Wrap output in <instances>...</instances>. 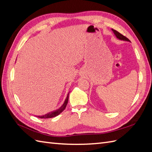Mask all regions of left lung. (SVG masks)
Instances as JSON below:
<instances>
[{
	"label": "left lung",
	"instance_id": "left-lung-1",
	"mask_svg": "<svg viewBox=\"0 0 152 152\" xmlns=\"http://www.w3.org/2000/svg\"><path fill=\"white\" fill-rule=\"evenodd\" d=\"M112 31L114 32V34L115 35V37H117L118 39H119V40H125V41H128V42H130V40L128 39V38H127V37H125V36H124V35L123 34H121V33H119V32H118L117 31H115V30H114V29H112Z\"/></svg>",
	"mask_w": 152,
	"mask_h": 152
}]
</instances>
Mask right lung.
I'll return each instance as SVG.
<instances>
[{
  "mask_svg": "<svg viewBox=\"0 0 152 152\" xmlns=\"http://www.w3.org/2000/svg\"><path fill=\"white\" fill-rule=\"evenodd\" d=\"M69 95L68 94L67 95V97L65 100V101H64V104H63V106H61V107L59 108L57 110L54 111V112H50L48 113V114H46V115H41V116H37V117H38L40 118H44V119H46V118H53V117H56V116L58 115L59 114H60L61 112H62L64 109H65L66 106L67 105V103H68V101H69Z\"/></svg>",
  "mask_w": 152,
  "mask_h": 152,
  "instance_id": "obj_1",
  "label": "right lung"
}]
</instances>
